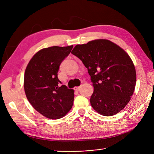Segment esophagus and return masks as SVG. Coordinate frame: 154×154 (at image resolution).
Listing matches in <instances>:
<instances>
[{"label": "esophagus", "instance_id": "esophagus-1", "mask_svg": "<svg viewBox=\"0 0 154 154\" xmlns=\"http://www.w3.org/2000/svg\"><path fill=\"white\" fill-rule=\"evenodd\" d=\"M80 87H74V90H75V91H78L79 89L80 88Z\"/></svg>", "mask_w": 154, "mask_h": 154}]
</instances>
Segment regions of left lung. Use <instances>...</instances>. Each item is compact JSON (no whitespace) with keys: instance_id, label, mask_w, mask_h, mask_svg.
<instances>
[{"instance_id":"left-lung-1","label":"left lung","mask_w":154,"mask_h":154,"mask_svg":"<svg viewBox=\"0 0 154 154\" xmlns=\"http://www.w3.org/2000/svg\"><path fill=\"white\" fill-rule=\"evenodd\" d=\"M71 53L83 62L91 75L93 109L103 116L121 112L131 100L137 81L135 67L128 54L107 39L77 45Z\"/></svg>"}]
</instances>
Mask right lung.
Wrapping results in <instances>:
<instances>
[{
	"label": "right lung",
	"mask_w": 154,
	"mask_h": 154,
	"mask_svg": "<svg viewBox=\"0 0 154 154\" xmlns=\"http://www.w3.org/2000/svg\"><path fill=\"white\" fill-rule=\"evenodd\" d=\"M73 45L42 48L29 62L23 87L28 101L42 116L52 119L65 116L72 108L74 91L60 85V63L69 55Z\"/></svg>",
	"instance_id": "1"
}]
</instances>
